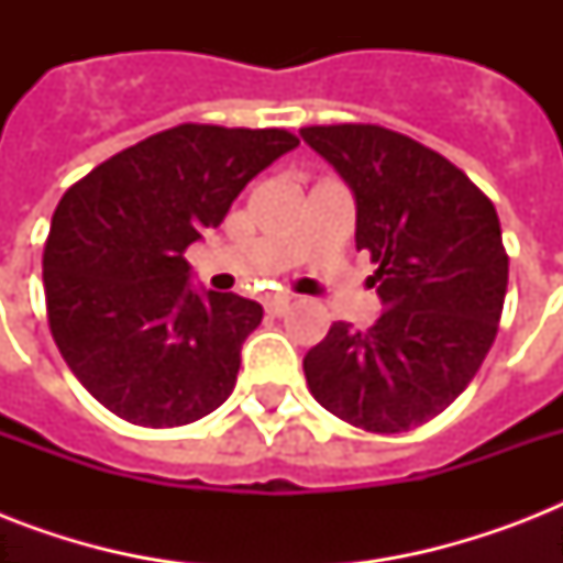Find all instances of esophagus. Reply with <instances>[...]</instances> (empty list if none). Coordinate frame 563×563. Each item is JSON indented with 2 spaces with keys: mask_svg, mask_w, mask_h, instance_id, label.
I'll return each mask as SVG.
<instances>
[{
  "mask_svg": "<svg viewBox=\"0 0 563 563\" xmlns=\"http://www.w3.org/2000/svg\"><path fill=\"white\" fill-rule=\"evenodd\" d=\"M289 295H274V298L265 300V312H268V316H283V312L289 309Z\"/></svg>",
  "mask_w": 563,
  "mask_h": 563,
  "instance_id": "obj_1",
  "label": "esophagus"
}]
</instances>
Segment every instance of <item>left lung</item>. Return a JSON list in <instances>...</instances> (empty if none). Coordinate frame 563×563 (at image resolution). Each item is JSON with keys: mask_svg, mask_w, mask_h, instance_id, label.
I'll return each mask as SVG.
<instances>
[{"mask_svg": "<svg viewBox=\"0 0 563 563\" xmlns=\"http://www.w3.org/2000/svg\"><path fill=\"white\" fill-rule=\"evenodd\" d=\"M300 136L356 198V247L383 316L335 321L303 356L312 397L351 427L391 435L467 388L497 339L508 254L494 203L459 166L383 125H309Z\"/></svg>", "mask_w": 563, "mask_h": 563, "instance_id": "left-lung-1", "label": "left lung"}]
</instances>
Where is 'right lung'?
Segmentation results:
<instances>
[{"mask_svg": "<svg viewBox=\"0 0 563 563\" xmlns=\"http://www.w3.org/2000/svg\"><path fill=\"white\" fill-rule=\"evenodd\" d=\"M300 140L283 128H169L66 189L43 247L48 330L78 383L136 427L228 400L256 300L189 286L187 247Z\"/></svg>", "mask_w": 563, "mask_h": 563, "instance_id": "1", "label": "right lung"}]
</instances>
